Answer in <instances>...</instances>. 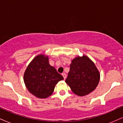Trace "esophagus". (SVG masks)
<instances>
[{
  "label": "esophagus",
  "mask_w": 123,
  "mask_h": 123,
  "mask_svg": "<svg viewBox=\"0 0 123 123\" xmlns=\"http://www.w3.org/2000/svg\"><path fill=\"white\" fill-rule=\"evenodd\" d=\"M62 76L63 77V78H64V79H65L66 78V75L65 73H62Z\"/></svg>",
  "instance_id": "esophagus-1"
}]
</instances>
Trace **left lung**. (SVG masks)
Returning a JSON list of instances; mask_svg holds the SVG:
<instances>
[{"label":"left lung","instance_id":"obj_1","mask_svg":"<svg viewBox=\"0 0 123 123\" xmlns=\"http://www.w3.org/2000/svg\"><path fill=\"white\" fill-rule=\"evenodd\" d=\"M99 79V73L95 64L84 55L72 60L65 82L74 94L84 96L95 90Z\"/></svg>","mask_w":123,"mask_h":123}]
</instances>
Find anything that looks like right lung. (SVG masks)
I'll list each match as a JSON object with an SVG mask.
<instances>
[{"label": "right lung", "instance_id": "obj_1", "mask_svg": "<svg viewBox=\"0 0 123 123\" xmlns=\"http://www.w3.org/2000/svg\"><path fill=\"white\" fill-rule=\"evenodd\" d=\"M28 91L35 97L46 98L53 94L55 86L63 76L50 65L49 58L43 55H37L31 61L24 75Z\"/></svg>", "mask_w": 123, "mask_h": 123}]
</instances>
